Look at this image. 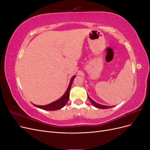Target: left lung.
Wrapping results in <instances>:
<instances>
[{"label": "left lung", "instance_id": "1", "mask_svg": "<svg viewBox=\"0 0 150 150\" xmlns=\"http://www.w3.org/2000/svg\"><path fill=\"white\" fill-rule=\"evenodd\" d=\"M88 97L89 100L91 101V104L94 107H96V108H100V109H108V108H111L115 106H105V105H103V104H98V103L95 102L94 100H93V99L88 96Z\"/></svg>", "mask_w": 150, "mask_h": 150}]
</instances>
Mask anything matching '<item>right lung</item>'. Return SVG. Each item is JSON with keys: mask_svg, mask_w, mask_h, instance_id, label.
I'll return each instance as SVG.
<instances>
[{"mask_svg": "<svg viewBox=\"0 0 150 150\" xmlns=\"http://www.w3.org/2000/svg\"><path fill=\"white\" fill-rule=\"evenodd\" d=\"M75 78H76V76H74L72 77V78L70 80L69 84V86H68L67 89H66L65 93L63 94L59 99H58L57 100L54 101L51 103H50L49 104H47V105L39 106V105H36V104H33V105H34L35 107L39 108L40 109H42V110H47V111H56V110H59V109L62 108L66 105V104L68 101V99H69L70 89L71 88L72 83V82H73V81Z\"/></svg>", "mask_w": 150, "mask_h": 150, "instance_id": "right-lung-1", "label": "right lung"}]
</instances>
